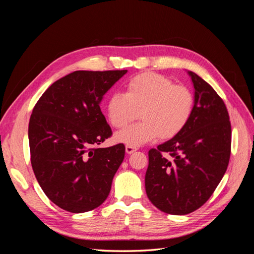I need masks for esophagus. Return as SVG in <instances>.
<instances>
[{"label": "esophagus", "instance_id": "34e87169", "mask_svg": "<svg viewBox=\"0 0 254 254\" xmlns=\"http://www.w3.org/2000/svg\"><path fill=\"white\" fill-rule=\"evenodd\" d=\"M136 150V147H133V146H126V152L128 153V155H130V153H132Z\"/></svg>", "mask_w": 254, "mask_h": 254}]
</instances>
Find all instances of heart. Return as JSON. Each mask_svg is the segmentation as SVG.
<instances>
[{
    "instance_id": "1",
    "label": "heart",
    "mask_w": 254,
    "mask_h": 254,
    "mask_svg": "<svg viewBox=\"0 0 254 254\" xmlns=\"http://www.w3.org/2000/svg\"><path fill=\"white\" fill-rule=\"evenodd\" d=\"M195 96L186 86L159 74H141L127 83V92H113L107 103V115L115 128H123L141 113L142 121L122 130L115 140L128 146H142L156 140L171 139L188 125Z\"/></svg>"
}]
</instances>
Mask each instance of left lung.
<instances>
[{"label": "left lung", "mask_w": 254, "mask_h": 254, "mask_svg": "<svg viewBox=\"0 0 254 254\" xmlns=\"http://www.w3.org/2000/svg\"><path fill=\"white\" fill-rule=\"evenodd\" d=\"M195 90L193 115L173 139L148 151L146 194L164 213L186 215L203 205L224 177L231 153V124L224 101L189 71Z\"/></svg>", "instance_id": "left-lung-1"}]
</instances>
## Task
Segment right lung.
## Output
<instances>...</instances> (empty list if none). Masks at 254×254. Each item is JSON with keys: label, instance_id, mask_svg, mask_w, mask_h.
Here are the masks:
<instances>
[{"label": "right lung", "instance_id": "right-lung-1", "mask_svg": "<svg viewBox=\"0 0 254 254\" xmlns=\"http://www.w3.org/2000/svg\"><path fill=\"white\" fill-rule=\"evenodd\" d=\"M126 73L75 71L54 82L34 107L28 125L33 171L44 194L67 212L94 210L110 193L125 146L97 147L112 135L99 104Z\"/></svg>", "mask_w": 254, "mask_h": 254}]
</instances>
